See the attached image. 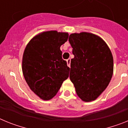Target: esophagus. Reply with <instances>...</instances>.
I'll list each match as a JSON object with an SVG mask.
<instances>
[{"label": "esophagus", "instance_id": "esophagus-1", "mask_svg": "<svg viewBox=\"0 0 128 128\" xmlns=\"http://www.w3.org/2000/svg\"><path fill=\"white\" fill-rule=\"evenodd\" d=\"M70 61L71 60L70 58H68V60H66V63H67V65L69 67H70Z\"/></svg>", "mask_w": 128, "mask_h": 128}]
</instances>
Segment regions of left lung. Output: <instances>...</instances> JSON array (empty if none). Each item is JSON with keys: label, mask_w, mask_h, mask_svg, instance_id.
<instances>
[{"label": "left lung", "mask_w": 128, "mask_h": 128, "mask_svg": "<svg viewBox=\"0 0 128 128\" xmlns=\"http://www.w3.org/2000/svg\"><path fill=\"white\" fill-rule=\"evenodd\" d=\"M68 41L74 55L70 62V81L82 100H94L106 88L112 79V54L106 43L94 34H71Z\"/></svg>", "instance_id": "obj_1"}]
</instances>
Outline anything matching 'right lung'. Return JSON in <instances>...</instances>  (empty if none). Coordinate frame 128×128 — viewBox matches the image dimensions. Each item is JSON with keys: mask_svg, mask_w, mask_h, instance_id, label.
Listing matches in <instances>:
<instances>
[{"mask_svg": "<svg viewBox=\"0 0 128 128\" xmlns=\"http://www.w3.org/2000/svg\"><path fill=\"white\" fill-rule=\"evenodd\" d=\"M68 34L50 30L34 37L25 48L22 72L34 93L44 100L56 96L62 83L68 78L70 68L62 59V45Z\"/></svg>", "mask_w": 128, "mask_h": 128, "instance_id": "right-lung-1", "label": "right lung"}]
</instances>
